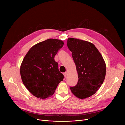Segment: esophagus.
Returning a JSON list of instances; mask_svg holds the SVG:
<instances>
[{
    "instance_id": "obj_1",
    "label": "esophagus",
    "mask_w": 125,
    "mask_h": 125,
    "mask_svg": "<svg viewBox=\"0 0 125 125\" xmlns=\"http://www.w3.org/2000/svg\"><path fill=\"white\" fill-rule=\"evenodd\" d=\"M63 75L65 77H67V72H65L63 73Z\"/></svg>"
}]
</instances>
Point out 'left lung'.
Segmentation results:
<instances>
[{
  "label": "left lung",
  "instance_id": "left-lung-1",
  "mask_svg": "<svg viewBox=\"0 0 125 125\" xmlns=\"http://www.w3.org/2000/svg\"><path fill=\"white\" fill-rule=\"evenodd\" d=\"M67 46L78 72V83L70 87L78 98L90 97L99 90L106 75V64L98 50L91 42L77 39L69 38Z\"/></svg>",
  "mask_w": 125,
  "mask_h": 125
}]
</instances>
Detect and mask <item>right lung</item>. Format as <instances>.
<instances>
[{
	"label": "right lung",
	"instance_id": "add662e5",
	"mask_svg": "<svg viewBox=\"0 0 125 125\" xmlns=\"http://www.w3.org/2000/svg\"><path fill=\"white\" fill-rule=\"evenodd\" d=\"M64 42L49 39L33 45L25 55L20 67L22 82L28 90L40 99L54 93L64 76L54 57Z\"/></svg>",
	"mask_w": 125,
	"mask_h": 125
}]
</instances>
